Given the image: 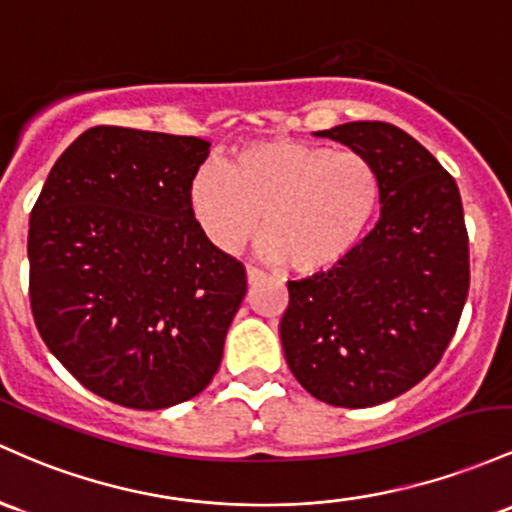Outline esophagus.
<instances>
[{
  "label": "esophagus",
  "instance_id": "esophagus-1",
  "mask_svg": "<svg viewBox=\"0 0 512 512\" xmlns=\"http://www.w3.org/2000/svg\"><path fill=\"white\" fill-rule=\"evenodd\" d=\"M263 278H266V273H263L261 268H256V266H246V280H249L251 285L261 283Z\"/></svg>",
  "mask_w": 512,
  "mask_h": 512
}]
</instances>
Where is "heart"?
<instances>
[{
    "label": "heart",
    "mask_w": 512,
    "mask_h": 512,
    "mask_svg": "<svg viewBox=\"0 0 512 512\" xmlns=\"http://www.w3.org/2000/svg\"><path fill=\"white\" fill-rule=\"evenodd\" d=\"M382 198V174L367 154L295 140L246 142L225 166L188 181V210L215 249L237 251L261 225L263 256L302 275L346 261Z\"/></svg>",
    "instance_id": "obj_1"
}]
</instances>
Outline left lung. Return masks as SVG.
Wrapping results in <instances>:
<instances>
[{"instance_id": "8db88e82", "label": "left lung", "mask_w": 512, "mask_h": 512, "mask_svg": "<svg viewBox=\"0 0 512 512\" xmlns=\"http://www.w3.org/2000/svg\"><path fill=\"white\" fill-rule=\"evenodd\" d=\"M321 137L363 152L384 181L382 217L331 271L290 280L285 360L314 399L365 409L435 370L469 292V237L457 183L396 125L360 120Z\"/></svg>"}]
</instances>
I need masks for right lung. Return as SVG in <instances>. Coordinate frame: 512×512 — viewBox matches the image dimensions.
I'll list each match as a JSON object with an SVG mask.
<instances>
[{"mask_svg": "<svg viewBox=\"0 0 512 512\" xmlns=\"http://www.w3.org/2000/svg\"><path fill=\"white\" fill-rule=\"evenodd\" d=\"M210 142L96 125L62 152L28 222L45 346L89 392L157 411L203 392L246 295L244 263L188 210Z\"/></svg>", "mask_w": 512, "mask_h": 512, "instance_id": "right-lung-1", "label": "right lung"}]
</instances>
